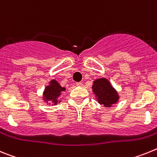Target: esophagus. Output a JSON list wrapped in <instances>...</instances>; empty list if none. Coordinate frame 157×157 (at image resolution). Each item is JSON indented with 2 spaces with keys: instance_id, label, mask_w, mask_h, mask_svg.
I'll return each mask as SVG.
<instances>
[{
  "instance_id": "obj_1",
  "label": "esophagus",
  "mask_w": 157,
  "mask_h": 157,
  "mask_svg": "<svg viewBox=\"0 0 157 157\" xmlns=\"http://www.w3.org/2000/svg\"><path fill=\"white\" fill-rule=\"evenodd\" d=\"M83 84H82V83L81 82H78V83H77V86H78V87H81L82 86Z\"/></svg>"
}]
</instances>
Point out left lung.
<instances>
[{
    "label": "left lung",
    "instance_id": "obj_1",
    "mask_svg": "<svg viewBox=\"0 0 157 157\" xmlns=\"http://www.w3.org/2000/svg\"><path fill=\"white\" fill-rule=\"evenodd\" d=\"M92 88L98 103L106 107H111L120 98L117 90L112 86L108 79L105 77L94 80Z\"/></svg>",
    "mask_w": 157,
    "mask_h": 157
}]
</instances>
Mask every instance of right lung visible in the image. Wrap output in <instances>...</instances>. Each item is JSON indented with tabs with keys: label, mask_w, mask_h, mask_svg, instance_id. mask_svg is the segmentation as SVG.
<instances>
[{
	"label": "right lung",
	"mask_w": 157,
	"mask_h": 157,
	"mask_svg": "<svg viewBox=\"0 0 157 157\" xmlns=\"http://www.w3.org/2000/svg\"><path fill=\"white\" fill-rule=\"evenodd\" d=\"M48 85H46L44 91L43 92V100L46 104L57 105L61 103V99H59L62 95V92L65 90V87H62L61 84L55 80L49 81Z\"/></svg>",
	"instance_id": "right-lung-1"
}]
</instances>
